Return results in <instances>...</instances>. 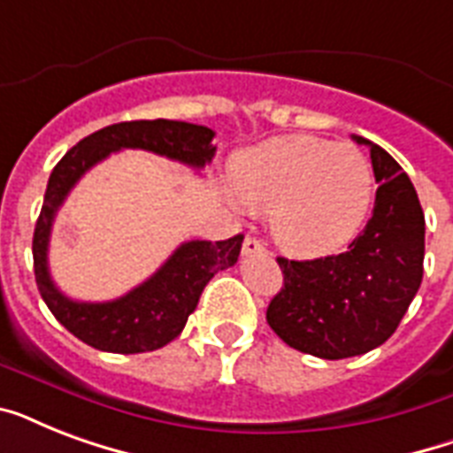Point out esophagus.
I'll use <instances>...</instances> for the list:
<instances>
[{
    "mask_svg": "<svg viewBox=\"0 0 453 453\" xmlns=\"http://www.w3.org/2000/svg\"><path fill=\"white\" fill-rule=\"evenodd\" d=\"M263 251H265L263 242L258 240V237H251V234H247V240H244V244H242V254L249 256V254H263Z\"/></svg>",
    "mask_w": 453,
    "mask_h": 453,
    "instance_id": "esophagus-1",
    "label": "esophagus"
}]
</instances>
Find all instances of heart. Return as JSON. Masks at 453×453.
I'll return each mask as SVG.
<instances>
[{"label":"heart","mask_w":453,"mask_h":453,"mask_svg":"<svg viewBox=\"0 0 453 453\" xmlns=\"http://www.w3.org/2000/svg\"><path fill=\"white\" fill-rule=\"evenodd\" d=\"M237 197L273 211V234L298 256L329 254L350 242L373 199V171L350 143L282 136L244 150L233 164Z\"/></svg>","instance_id":"b5f03b06"}]
</instances>
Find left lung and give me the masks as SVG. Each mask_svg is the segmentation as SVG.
Here are the masks:
<instances>
[{
	"mask_svg": "<svg viewBox=\"0 0 453 453\" xmlns=\"http://www.w3.org/2000/svg\"><path fill=\"white\" fill-rule=\"evenodd\" d=\"M369 145L379 190L365 230L348 251L312 261L277 258L284 287L268 324L284 343L322 359H345L393 336L423 280L426 219L414 185L383 148Z\"/></svg>",
	"mask_w": 453,
	"mask_h": 453,
	"instance_id": "1",
	"label": "left lung"
}]
</instances>
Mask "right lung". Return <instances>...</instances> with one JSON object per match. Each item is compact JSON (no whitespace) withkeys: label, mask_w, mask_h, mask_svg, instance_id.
Returning a JSON list of instances; mask_svg holds the SVG:
<instances>
[{"label":"right lung","mask_w":453,"mask_h":453,"mask_svg":"<svg viewBox=\"0 0 453 453\" xmlns=\"http://www.w3.org/2000/svg\"><path fill=\"white\" fill-rule=\"evenodd\" d=\"M213 134L209 127L173 122V119H138L119 122L81 138L73 150L53 166L46 185L44 204L39 213L32 258L37 289L53 317L70 334L96 350L136 355L171 343L183 331L199 296L219 270L233 268L240 256L244 234L223 242H185L169 261L129 294L105 303H81L67 298L53 284L49 273V237L56 211L65 202L74 183L110 152L134 148L183 162L192 169H204L211 162Z\"/></svg>","instance_id":"1"}]
</instances>
